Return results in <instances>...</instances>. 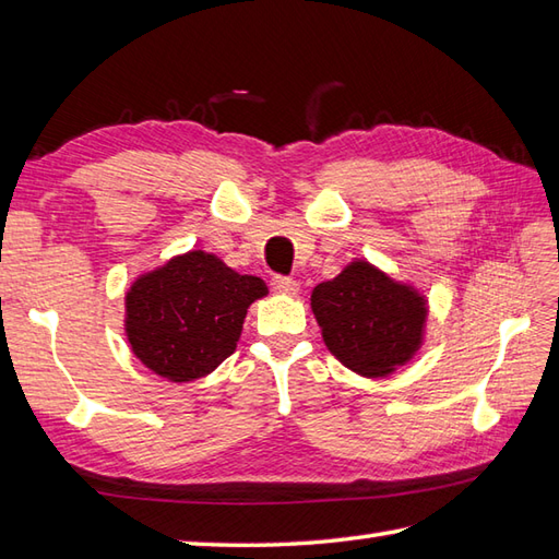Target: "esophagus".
Listing matches in <instances>:
<instances>
[{"label": "esophagus", "mask_w": 559, "mask_h": 559, "mask_svg": "<svg viewBox=\"0 0 559 559\" xmlns=\"http://www.w3.org/2000/svg\"><path fill=\"white\" fill-rule=\"evenodd\" d=\"M271 288L276 290V293H281V295H295V293L300 290L298 281L290 278V276H273L271 278Z\"/></svg>", "instance_id": "esophagus-1"}]
</instances>
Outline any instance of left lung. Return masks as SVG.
<instances>
[{"mask_svg":"<svg viewBox=\"0 0 559 559\" xmlns=\"http://www.w3.org/2000/svg\"><path fill=\"white\" fill-rule=\"evenodd\" d=\"M312 312L331 355L362 377H386L423 343L427 307L411 286L367 261H350L312 290Z\"/></svg>","mask_w":559,"mask_h":559,"instance_id":"8db88e82","label":"left lung"}]
</instances>
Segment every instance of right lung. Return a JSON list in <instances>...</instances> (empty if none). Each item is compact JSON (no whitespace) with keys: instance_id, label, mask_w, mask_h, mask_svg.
<instances>
[{"instance_id":"add662e5","label":"right lung","mask_w":559,"mask_h":559,"mask_svg":"<svg viewBox=\"0 0 559 559\" xmlns=\"http://www.w3.org/2000/svg\"><path fill=\"white\" fill-rule=\"evenodd\" d=\"M266 293L261 278L197 249L134 281L124 302L127 338L148 370L192 382L235 353L247 307Z\"/></svg>"}]
</instances>
